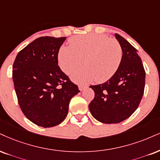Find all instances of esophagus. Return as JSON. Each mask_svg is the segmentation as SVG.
<instances>
[{"label": "esophagus", "instance_id": "34e87169", "mask_svg": "<svg viewBox=\"0 0 160 160\" xmlns=\"http://www.w3.org/2000/svg\"><path fill=\"white\" fill-rule=\"evenodd\" d=\"M86 88H88V86L82 85V84H79V85H78V89H79L80 91H83V90H85Z\"/></svg>", "mask_w": 160, "mask_h": 160}]
</instances>
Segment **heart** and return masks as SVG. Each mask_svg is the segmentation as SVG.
<instances>
[{
    "instance_id": "1",
    "label": "heart",
    "mask_w": 160,
    "mask_h": 160,
    "mask_svg": "<svg viewBox=\"0 0 160 160\" xmlns=\"http://www.w3.org/2000/svg\"><path fill=\"white\" fill-rule=\"evenodd\" d=\"M69 41V46L59 50L58 62L68 74L82 66L84 59L85 67L71 73L75 82L103 83L115 75L122 58V49L117 40L105 35L88 34L74 36Z\"/></svg>"
}]
</instances>
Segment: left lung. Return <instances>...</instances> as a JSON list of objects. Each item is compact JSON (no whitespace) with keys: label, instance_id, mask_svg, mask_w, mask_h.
Instances as JSON below:
<instances>
[{"label":"left lung","instance_id":"left-lung-1","mask_svg":"<svg viewBox=\"0 0 160 160\" xmlns=\"http://www.w3.org/2000/svg\"><path fill=\"white\" fill-rule=\"evenodd\" d=\"M122 49L121 64L115 75L103 84L91 85L95 97L89 104L92 116L105 124L119 123L137 109L144 93L145 71L141 58L127 40L116 33Z\"/></svg>","mask_w":160,"mask_h":160}]
</instances>
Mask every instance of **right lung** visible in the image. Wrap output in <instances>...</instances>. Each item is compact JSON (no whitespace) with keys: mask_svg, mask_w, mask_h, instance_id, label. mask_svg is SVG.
Instances as JSON below:
<instances>
[{"mask_svg":"<svg viewBox=\"0 0 160 160\" xmlns=\"http://www.w3.org/2000/svg\"><path fill=\"white\" fill-rule=\"evenodd\" d=\"M66 37H40L18 53L12 79L26 117L44 128L58 125L68 113L70 101L80 90L58 65Z\"/></svg>","mask_w":160,"mask_h":160,"instance_id":"obj_1","label":"right lung"}]
</instances>
